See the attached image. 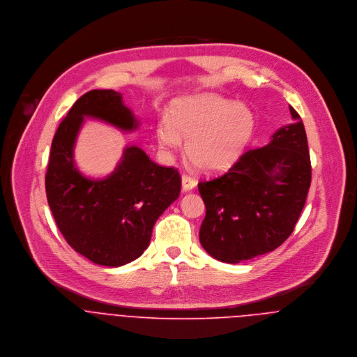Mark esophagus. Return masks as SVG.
<instances>
[{
  "label": "esophagus",
  "mask_w": 357,
  "mask_h": 357,
  "mask_svg": "<svg viewBox=\"0 0 357 357\" xmlns=\"http://www.w3.org/2000/svg\"><path fill=\"white\" fill-rule=\"evenodd\" d=\"M181 184H183V191L188 192V191H191V190L195 188L197 180H195L194 177H191V176H188V174L184 173L183 177H181Z\"/></svg>",
  "instance_id": "esophagus-1"
}]
</instances>
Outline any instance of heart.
<instances>
[{"instance_id": "obj_1", "label": "heart", "mask_w": 357, "mask_h": 357, "mask_svg": "<svg viewBox=\"0 0 357 357\" xmlns=\"http://www.w3.org/2000/svg\"><path fill=\"white\" fill-rule=\"evenodd\" d=\"M255 128L249 107L215 95H199L174 102L170 121H159L156 137L169 150H177L185 139L190 160L202 170L217 172L239 158Z\"/></svg>"}]
</instances>
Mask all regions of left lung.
Returning <instances> with one entry per match:
<instances>
[{
    "label": "left lung",
    "mask_w": 357,
    "mask_h": 357,
    "mask_svg": "<svg viewBox=\"0 0 357 357\" xmlns=\"http://www.w3.org/2000/svg\"><path fill=\"white\" fill-rule=\"evenodd\" d=\"M293 123L261 149L243 153L222 176L198 184L206 206L199 241L213 258L238 264L273 252L294 231L305 204L312 169L305 128Z\"/></svg>",
    "instance_id": "obj_1"
}]
</instances>
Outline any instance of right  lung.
<instances>
[{
	"instance_id": "obj_1",
	"label": "right lung",
	"mask_w": 357,
	"mask_h": 357,
	"mask_svg": "<svg viewBox=\"0 0 357 357\" xmlns=\"http://www.w3.org/2000/svg\"><path fill=\"white\" fill-rule=\"evenodd\" d=\"M84 118L100 119L125 132L139 126L119 92L95 89L81 96L54 133L47 198L57 228L77 253L99 265L121 266L149 248L156 220L180 195L181 177L174 167L153 163L136 146L123 150L109 176L85 177L74 160Z\"/></svg>"
}]
</instances>
